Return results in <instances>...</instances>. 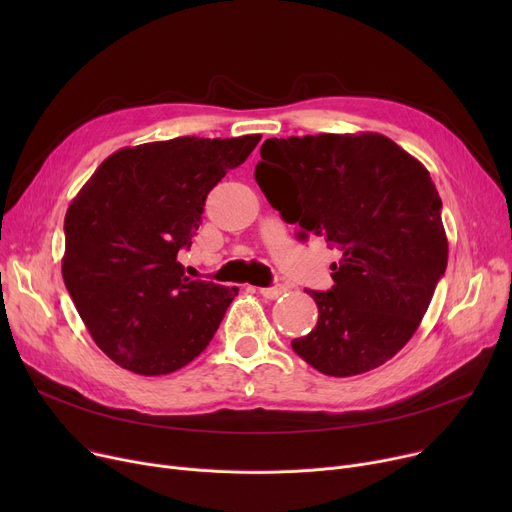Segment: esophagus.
<instances>
[{
	"label": "esophagus",
	"mask_w": 512,
	"mask_h": 512,
	"mask_svg": "<svg viewBox=\"0 0 512 512\" xmlns=\"http://www.w3.org/2000/svg\"><path fill=\"white\" fill-rule=\"evenodd\" d=\"M286 292H288V286H284V284H274V286H267V288H259L261 297L272 299V301L282 297V294H286Z\"/></svg>",
	"instance_id": "obj_1"
}]
</instances>
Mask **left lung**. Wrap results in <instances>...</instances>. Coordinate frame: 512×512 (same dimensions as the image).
I'll use <instances>...</instances> for the list:
<instances>
[{
	"instance_id": "8db88e82",
	"label": "left lung",
	"mask_w": 512,
	"mask_h": 512,
	"mask_svg": "<svg viewBox=\"0 0 512 512\" xmlns=\"http://www.w3.org/2000/svg\"><path fill=\"white\" fill-rule=\"evenodd\" d=\"M255 180L299 238L324 236L342 257L334 286L307 290L317 326L292 348L317 371L351 378L392 359L446 272L442 201L419 159L378 132L267 139Z\"/></svg>"
}]
</instances>
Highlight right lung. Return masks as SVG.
Masks as SVG:
<instances>
[{
    "label": "right lung",
    "mask_w": 512,
    "mask_h": 512,
    "mask_svg": "<svg viewBox=\"0 0 512 512\" xmlns=\"http://www.w3.org/2000/svg\"><path fill=\"white\" fill-rule=\"evenodd\" d=\"M261 134L178 137L112 153L72 199L64 284L101 351L139 375H166L199 357L238 288L184 276L211 188Z\"/></svg>",
    "instance_id": "right-lung-1"
}]
</instances>
